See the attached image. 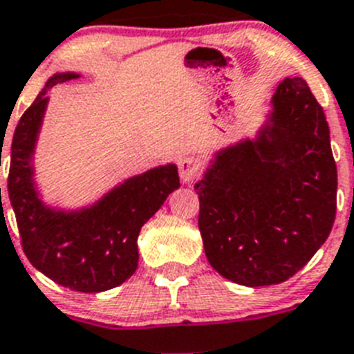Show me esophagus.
<instances>
[{"label":"esophagus","mask_w":354,"mask_h":354,"mask_svg":"<svg viewBox=\"0 0 354 354\" xmlns=\"http://www.w3.org/2000/svg\"><path fill=\"white\" fill-rule=\"evenodd\" d=\"M178 169H180V178L183 183H192L194 180H197L201 173V167L194 158H181L178 162Z\"/></svg>","instance_id":"34e87169"}]
</instances>
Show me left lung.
Segmentation results:
<instances>
[{"mask_svg": "<svg viewBox=\"0 0 354 354\" xmlns=\"http://www.w3.org/2000/svg\"><path fill=\"white\" fill-rule=\"evenodd\" d=\"M194 190L206 257L222 277L259 288L300 272L337 212L330 129L307 82H280L261 138L216 155Z\"/></svg>", "mask_w": 354, "mask_h": 354, "instance_id": "1", "label": "left lung"}]
</instances>
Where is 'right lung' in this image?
<instances>
[{"instance_id":"obj_1","label":"right lung","mask_w":354,"mask_h":354,"mask_svg":"<svg viewBox=\"0 0 354 354\" xmlns=\"http://www.w3.org/2000/svg\"><path fill=\"white\" fill-rule=\"evenodd\" d=\"M74 77L77 75L50 77L19 120L8 148V196L22 250L35 268L72 291L100 292L133 275L141 227L164 205L165 197L180 187V178L176 165H162L130 178L84 212L62 213L46 208L31 180V153L49 100L47 90Z\"/></svg>"}]
</instances>
